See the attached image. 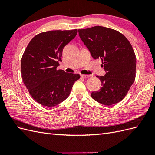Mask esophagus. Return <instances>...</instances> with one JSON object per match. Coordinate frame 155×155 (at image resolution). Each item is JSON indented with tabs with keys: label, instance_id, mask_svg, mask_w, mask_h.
Returning a JSON list of instances; mask_svg holds the SVG:
<instances>
[{
	"label": "esophagus",
	"instance_id": "obj_1",
	"mask_svg": "<svg viewBox=\"0 0 155 155\" xmlns=\"http://www.w3.org/2000/svg\"><path fill=\"white\" fill-rule=\"evenodd\" d=\"M81 76L83 78H88L91 77V75H85V74H81Z\"/></svg>",
	"mask_w": 155,
	"mask_h": 155
}]
</instances>
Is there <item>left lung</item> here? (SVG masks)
Wrapping results in <instances>:
<instances>
[{
  "mask_svg": "<svg viewBox=\"0 0 155 155\" xmlns=\"http://www.w3.org/2000/svg\"><path fill=\"white\" fill-rule=\"evenodd\" d=\"M79 35L94 59L100 58L106 74L96 77L101 87L92 92L95 101L111 105L122 100L136 76L135 54L129 41L121 33L103 26L78 30Z\"/></svg>",
  "mask_w": 155,
  "mask_h": 155,
  "instance_id": "obj_1",
  "label": "left lung"
}]
</instances>
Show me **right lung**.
I'll list each match as a JSON object with an SVG mask.
<instances>
[{
    "instance_id": "right-lung-1",
    "label": "right lung",
    "mask_w": 155,
    "mask_h": 155,
    "mask_svg": "<svg viewBox=\"0 0 155 155\" xmlns=\"http://www.w3.org/2000/svg\"><path fill=\"white\" fill-rule=\"evenodd\" d=\"M78 30L43 32L33 38L21 59L23 82L32 97L39 104L52 107L65 100L78 74L57 70L63 50L77 35Z\"/></svg>"
}]
</instances>
